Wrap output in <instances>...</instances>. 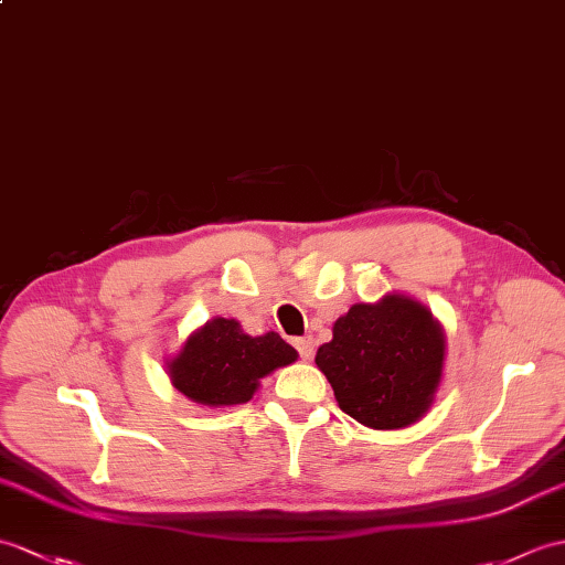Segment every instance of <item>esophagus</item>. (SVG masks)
I'll return each mask as SVG.
<instances>
[{
	"instance_id": "obj_1",
	"label": "esophagus",
	"mask_w": 565,
	"mask_h": 565,
	"mask_svg": "<svg viewBox=\"0 0 565 565\" xmlns=\"http://www.w3.org/2000/svg\"><path fill=\"white\" fill-rule=\"evenodd\" d=\"M296 349H298V353H300V359H303V361H310V359H312V353H315V342H312V337H300V339H296Z\"/></svg>"
}]
</instances>
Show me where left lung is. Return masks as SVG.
<instances>
[{"label":"left lung","mask_w":565,"mask_h":565,"mask_svg":"<svg viewBox=\"0 0 565 565\" xmlns=\"http://www.w3.org/2000/svg\"><path fill=\"white\" fill-rule=\"evenodd\" d=\"M443 361V327L424 303L402 294L351 306L315 356L339 409L377 430L406 428L430 409Z\"/></svg>","instance_id":"left-lung-1"}]
</instances>
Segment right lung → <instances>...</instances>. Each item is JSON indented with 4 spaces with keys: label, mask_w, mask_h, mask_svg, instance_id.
Wrapping results in <instances>:
<instances>
[{
    "label": "right lung",
    "mask_w": 565,
    "mask_h": 565,
    "mask_svg": "<svg viewBox=\"0 0 565 565\" xmlns=\"http://www.w3.org/2000/svg\"><path fill=\"white\" fill-rule=\"evenodd\" d=\"M298 351L277 332L250 337L241 322L214 318L188 337L168 375L175 390L204 406L250 402L259 380L294 363Z\"/></svg>",
    "instance_id": "right-lung-1"
}]
</instances>
